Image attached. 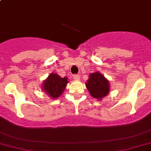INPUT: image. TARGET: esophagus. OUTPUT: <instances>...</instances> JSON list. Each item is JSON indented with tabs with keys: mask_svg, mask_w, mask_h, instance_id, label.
<instances>
[{
	"mask_svg": "<svg viewBox=\"0 0 151 151\" xmlns=\"http://www.w3.org/2000/svg\"><path fill=\"white\" fill-rule=\"evenodd\" d=\"M73 77H74V80H80V75H78V74H74Z\"/></svg>",
	"mask_w": 151,
	"mask_h": 151,
	"instance_id": "obj_1",
	"label": "esophagus"
}]
</instances>
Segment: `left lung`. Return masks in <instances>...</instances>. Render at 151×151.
<instances>
[{
	"label": "left lung",
	"mask_w": 151,
	"mask_h": 151,
	"mask_svg": "<svg viewBox=\"0 0 151 151\" xmlns=\"http://www.w3.org/2000/svg\"><path fill=\"white\" fill-rule=\"evenodd\" d=\"M86 86L90 95L99 100L106 96L109 91V81L99 72L90 74Z\"/></svg>",
	"instance_id": "obj_1"
}]
</instances>
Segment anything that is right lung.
I'll return each mask as SVG.
<instances>
[{"instance_id":"right-lung-1","label":"right lung","mask_w":151,"mask_h":151,"mask_svg":"<svg viewBox=\"0 0 151 151\" xmlns=\"http://www.w3.org/2000/svg\"><path fill=\"white\" fill-rule=\"evenodd\" d=\"M67 83V77H61L56 74H51L44 81L43 90L46 92V93L52 99H56L65 90Z\"/></svg>"}]
</instances>
